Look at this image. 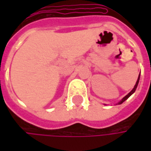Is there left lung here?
<instances>
[{
  "mask_svg": "<svg viewBox=\"0 0 151 151\" xmlns=\"http://www.w3.org/2000/svg\"><path fill=\"white\" fill-rule=\"evenodd\" d=\"M139 78H140V74H139L138 79H137V81H136V85H135V86H134V88L132 89V91H131L130 93H128V94H127V95H126V96H125V97H124V98H123V99H122V101H121L119 102V104H122V102H124V101H126V100H127V99H128V98H129V97L130 95H132V94H133V93H135L136 87H137V85H138V83H139Z\"/></svg>",
  "mask_w": 151,
  "mask_h": 151,
  "instance_id": "obj_1",
  "label": "left lung"
}]
</instances>
